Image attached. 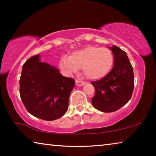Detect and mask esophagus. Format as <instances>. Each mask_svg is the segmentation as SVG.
Masks as SVG:
<instances>
[{
	"label": "esophagus",
	"mask_w": 156,
	"mask_h": 156,
	"mask_svg": "<svg viewBox=\"0 0 156 156\" xmlns=\"http://www.w3.org/2000/svg\"><path fill=\"white\" fill-rule=\"evenodd\" d=\"M76 84L77 86H83L85 84V82H83V81H80L78 80H76Z\"/></svg>",
	"instance_id": "34e87169"
}]
</instances>
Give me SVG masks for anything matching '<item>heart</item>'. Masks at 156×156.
I'll return each mask as SVG.
<instances>
[{"label":"heart","mask_w":156,"mask_h":156,"mask_svg":"<svg viewBox=\"0 0 156 156\" xmlns=\"http://www.w3.org/2000/svg\"><path fill=\"white\" fill-rule=\"evenodd\" d=\"M113 55L106 48L87 46L76 50L70 57L63 56L59 60V67L67 75L76 73L83 69V73L90 79L103 78L111 70Z\"/></svg>","instance_id":"b5f03b06"}]
</instances>
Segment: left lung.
<instances>
[{
    "instance_id": "obj_1",
    "label": "left lung",
    "mask_w": 156,
    "mask_h": 156,
    "mask_svg": "<svg viewBox=\"0 0 156 156\" xmlns=\"http://www.w3.org/2000/svg\"><path fill=\"white\" fill-rule=\"evenodd\" d=\"M109 48L114 57L113 69L105 77L91 83L95 89L92 105L105 113L125 105L131 98L134 84L133 68L126 52L115 45Z\"/></svg>"
}]
</instances>
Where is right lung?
<instances>
[{
  "mask_svg": "<svg viewBox=\"0 0 156 156\" xmlns=\"http://www.w3.org/2000/svg\"><path fill=\"white\" fill-rule=\"evenodd\" d=\"M75 80L64 77L59 69L41 62L40 55L30 57L22 66L20 80L21 99L28 112L45 120L62 117Z\"/></svg>",
  "mask_w": 156,
  "mask_h": 156,
  "instance_id": "add662e5",
  "label": "right lung"
}]
</instances>
